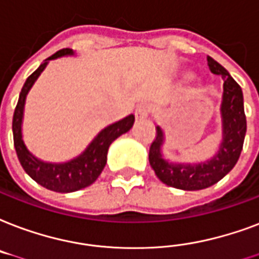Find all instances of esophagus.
I'll use <instances>...</instances> for the list:
<instances>
[{"instance_id": "1", "label": "esophagus", "mask_w": 259, "mask_h": 259, "mask_svg": "<svg viewBox=\"0 0 259 259\" xmlns=\"http://www.w3.org/2000/svg\"><path fill=\"white\" fill-rule=\"evenodd\" d=\"M151 113V105L150 104H140L135 109V117L138 120L146 119Z\"/></svg>"}]
</instances>
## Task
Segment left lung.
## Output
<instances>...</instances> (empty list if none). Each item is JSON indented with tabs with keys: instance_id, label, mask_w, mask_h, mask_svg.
I'll use <instances>...</instances> for the list:
<instances>
[{
	"instance_id": "left-lung-1",
	"label": "left lung",
	"mask_w": 259,
	"mask_h": 259,
	"mask_svg": "<svg viewBox=\"0 0 259 259\" xmlns=\"http://www.w3.org/2000/svg\"><path fill=\"white\" fill-rule=\"evenodd\" d=\"M208 67L213 74L222 75L224 81L222 117H223V142L220 150L211 161L198 165L169 163L162 158L161 146L163 134L157 127V134L148 151V161L157 177L163 184L182 190H200L219 182L239 159L246 135V115L243 107V93L240 86L228 74L223 66L211 57H206Z\"/></svg>"
}]
</instances>
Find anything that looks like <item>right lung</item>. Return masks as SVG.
I'll use <instances>...</instances> for the list:
<instances>
[{"instance_id": "add662e5", "label": "right lung", "mask_w": 259, "mask_h": 259, "mask_svg": "<svg viewBox=\"0 0 259 259\" xmlns=\"http://www.w3.org/2000/svg\"><path fill=\"white\" fill-rule=\"evenodd\" d=\"M67 54H73V50L70 48L59 50L54 55L47 58V61L55 59L62 55H67ZM47 61L41 63L39 69L35 70L27 78L21 89L19 102L16 105L15 115H13V123H12L13 143H15L16 154H17L20 163L32 180H35L39 185L44 186L46 189L59 192V193H70V192L83 189L97 180L98 176L105 167L108 148L111 143L120 135L131 130L135 117L134 115H130L125 119L102 130L96 136V139L90 143L89 147L86 148L85 152L73 161L66 162V163H46V162L39 161L28 151L24 144L23 136H21V121H23L24 104H25L27 93L33 85V82L36 81V78L39 77L40 73L47 66Z\"/></svg>"}]
</instances>
